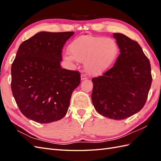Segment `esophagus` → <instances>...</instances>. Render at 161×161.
Returning <instances> with one entry per match:
<instances>
[{"instance_id":"esophagus-1","label":"esophagus","mask_w":161,"mask_h":161,"mask_svg":"<svg viewBox=\"0 0 161 161\" xmlns=\"http://www.w3.org/2000/svg\"><path fill=\"white\" fill-rule=\"evenodd\" d=\"M86 79H87V77L86 76V75H84V74H81V81L85 80H86Z\"/></svg>"}]
</instances>
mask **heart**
I'll use <instances>...</instances> for the list:
<instances>
[{
    "instance_id": "b5f03b06",
    "label": "heart",
    "mask_w": 161,
    "mask_h": 161,
    "mask_svg": "<svg viewBox=\"0 0 161 161\" xmlns=\"http://www.w3.org/2000/svg\"><path fill=\"white\" fill-rule=\"evenodd\" d=\"M63 55L66 60L84 62L86 71L91 76H99L110 69L117 59L119 47L111 38L91 35L74 39Z\"/></svg>"
}]
</instances>
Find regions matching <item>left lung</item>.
I'll return each instance as SVG.
<instances>
[{
    "instance_id": "8db88e82",
    "label": "left lung",
    "mask_w": 161,
    "mask_h": 161,
    "mask_svg": "<svg viewBox=\"0 0 161 161\" xmlns=\"http://www.w3.org/2000/svg\"><path fill=\"white\" fill-rule=\"evenodd\" d=\"M120 55L113 68L92 78V102L103 117L121 120L143 108L151 87V66L136 41L114 33Z\"/></svg>"
}]
</instances>
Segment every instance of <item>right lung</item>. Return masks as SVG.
<instances>
[{
	"mask_svg": "<svg viewBox=\"0 0 161 161\" xmlns=\"http://www.w3.org/2000/svg\"><path fill=\"white\" fill-rule=\"evenodd\" d=\"M74 32L41 31L24 41L12 63L11 87L21 113L40 123L66 115L73 91L80 84L78 71L62 69V50Z\"/></svg>",
	"mask_w": 161,
	"mask_h": 161,
	"instance_id": "1",
	"label": "right lung"
}]
</instances>
